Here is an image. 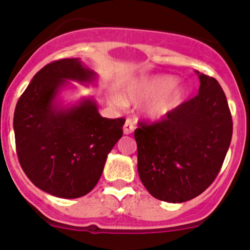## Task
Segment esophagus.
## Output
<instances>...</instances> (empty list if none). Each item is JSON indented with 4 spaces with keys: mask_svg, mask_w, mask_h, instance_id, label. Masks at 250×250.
<instances>
[{
    "mask_svg": "<svg viewBox=\"0 0 250 250\" xmlns=\"http://www.w3.org/2000/svg\"><path fill=\"white\" fill-rule=\"evenodd\" d=\"M134 130H135V125H134V123H132L131 120L125 121V124H124V134H125V135H129V134H131Z\"/></svg>",
    "mask_w": 250,
    "mask_h": 250,
    "instance_id": "esophagus-1",
    "label": "esophagus"
}]
</instances>
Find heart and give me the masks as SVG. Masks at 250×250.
<instances>
[{"label":"heart","mask_w":250,"mask_h":250,"mask_svg":"<svg viewBox=\"0 0 250 250\" xmlns=\"http://www.w3.org/2000/svg\"><path fill=\"white\" fill-rule=\"evenodd\" d=\"M175 81L170 75L139 77L125 85L120 96L115 95L112 101L118 106L146 101L143 114L151 120H160L171 114L185 98V89Z\"/></svg>","instance_id":"b5f03b06"}]
</instances>
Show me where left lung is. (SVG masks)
Returning <instances> with one entry per match:
<instances>
[{"instance_id": "8db88e82", "label": "left lung", "mask_w": 250, "mask_h": 250, "mask_svg": "<svg viewBox=\"0 0 250 250\" xmlns=\"http://www.w3.org/2000/svg\"><path fill=\"white\" fill-rule=\"evenodd\" d=\"M195 72L200 81L195 98L134 132L141 183L163 202L184 203L200 195L216 178L230 145L233 121L222 86Z\"/></svg>"}]
</instances>
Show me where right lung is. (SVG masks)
<instances>
[{"label":"right lung","instance_id":"obj_1","mask_svg":"<svg viewBox=\"0 0 250 250\" xmlns=\"http://www.w3.org/2000/svg\"><path fill=\"white\" fill-rule=\"evenodd\" d=\"M98 79L80 59L54 61L35 75L15 109L20 164L39 189L57 198L90 193L123 136L125 120L103 118L94 98L68 103L61 96L71 83L94 86Z\"/></svg>","mask_w":250,"mask_h":250}]
</instances>
